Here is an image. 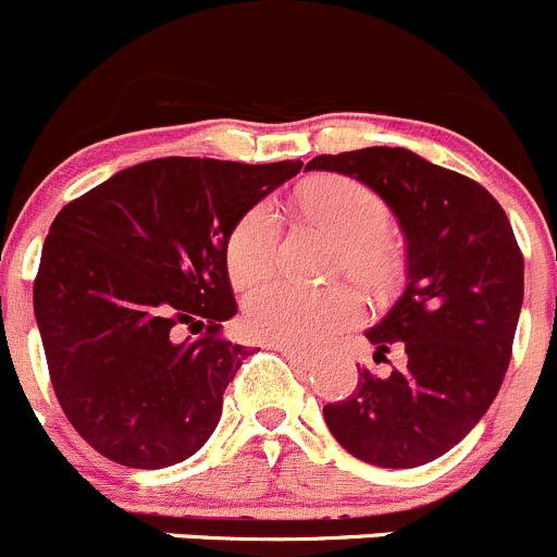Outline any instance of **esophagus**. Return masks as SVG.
<instances>
[{
    "label": "esophagus",
    "mask_w": 557,
    "mask_h": 557,
    "mask_svg": "<svg viewBox=\"0 0 557 557\" xmlns=\"http://www.w3.org/2000/svg\"><path fill=\"white\" fill-rule=\"evenodd\" d=\"M273 349L276 351H281V355L286 357V360L292 362V366H297V368H311V357H306V355H300V351H295V349H286V346H273Z\"/></svg>",
    "instance_id": "obj_1"
}]
</instances>
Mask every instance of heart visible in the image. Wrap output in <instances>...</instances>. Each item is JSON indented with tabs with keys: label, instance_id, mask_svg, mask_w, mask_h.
<instances>
[{
	"label": "heart",
	"instance_id": "heart-1",
	"mask_svg": "<svg viewBox=\"0 0 557 557\" xmlns=\"http://www.w3.org/2000/svg\"><path fill=\"white\" fill-rule=\"evenodd\" d=\"M302 213L327 224L341 238L338 268L360 284L376 286L389 276L387 235L393 213L384 197L355 178H322L297 197ZM281 222L268 202H257L238 216L224 244L230 281L240 289L255 286L278 260ZM362 319V302L346 286H300L271 281L246 297L244 322L255 338L286 349H322Z\"/></svg>",
	"mask_w": 557,
	"mask_h": 557
}]
</instances>
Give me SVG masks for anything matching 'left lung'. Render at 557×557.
Returning a JSON list of instances; mask_svg holds the SVG:
<instances>
[{
  "label": "left lung",
  "mask_w": 557,
  "mask_h": 557,
  "mask_svg": "<svg viewBox=\"0 0 557 557\" xmlns=\"http://www.w3.org/2000/svg\"><path fill=\"white\" fill-rule=\"evenodd\" d=\"M306 168L371 186L409 240L404 295L366 333L373 360L398 346L406 366L389 376L357 366L355 393L324 406V422L371 466L431 463L482 420L509 368L525 271L509 219L482 184L406 148L322 153Z\"/></svg>",
  "instance_id": "left-lung-1"
}]
</instances>
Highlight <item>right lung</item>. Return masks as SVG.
<instances>
[{"instance_id":"obj_1","label":"right lung","mask_w":557,"mask_h":557,"mask_svg":"<svg viewBox=\"0 0 557 557\" xmlns=\"http://www.w3.org/2000/svg\"><path fill=\"white\" fill-rule=\"evenodd\" d=\"M300 168L151 159L53 219L35 317L59 406L99 455L164 468L216 431L249 355L222 333L238 311L224 244L240 213Z\"/></svg>"}]
</instances>
